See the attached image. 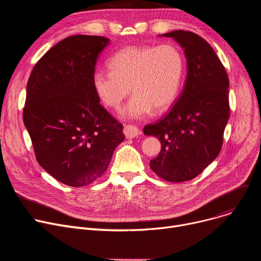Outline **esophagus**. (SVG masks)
I'll return each mask as SVG.
<instances>
[{
	"label": "esophagus",
	"mask_w": 261,
	"mask_h": 261,
	"mask_svg": "<svg viewBox=\"0 0 261 261\" xmlns=\"http://www.w3.org/2000/svg\"><path fill=\"white\" fill-rule=\"evenodd\" d=\"M123 133H125L127 139H134L141 134V131L135 126H125V128H123Z\"/></svg>",
	"instance_id": "34e87169"
}]
</instances>
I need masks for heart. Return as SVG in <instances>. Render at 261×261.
I'll return each mask as SVG.
<instances>
[{"label":"heart","instance_id":"obj_1","mask_svg":"<svg viewBox=\"0 0 261 261\" xmlns=\"http://www.w3.org/2000/svg\"><path fill=\"white\" fill-rule=\"evenodd\" d=\"M111 71L97 70L92 76L93 89L109 108L118 109L132 92L130 101L119 113L125 119H143L153 109L162 112L176 98L184 62L174 45H130L116 51L109 60Z\"/></svg>","mask_w":261,"mask_h":261}]
</instances>
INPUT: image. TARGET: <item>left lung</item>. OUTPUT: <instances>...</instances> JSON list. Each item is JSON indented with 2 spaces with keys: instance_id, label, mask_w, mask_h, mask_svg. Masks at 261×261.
I'll use <instances>...</instances> for the list:
<instances>
[{
  "instance_id": "left-lung-1",
  "label": "left lung",
  "mask_w": 261,
  "mask_h": 261,
  "mask_svg": "<svg viewBox=\"0 0 261 261\" xmlns=\"http://www.w3.org/2000/svg\"><path fill=\"white\" fill-rule=\"evenodd\" d=\"M159 37L172 38L183 48L187 75L169 113L144 128L146 135L156 136L162 144L150 167L164 180L185 182L200 174L220 152L229 117V82L217 54L200 36L173 31Z\"/></svg>"
}]
</instances>
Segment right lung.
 <instances>
[{
  "label": "right lung",
  "instance_id": "add662e5",
  "mask_svg": "<svg viewBox=\"0 0 261 261\" xmlns=\"http://www.w3.org/2000/svg\"><path fill=\"white\" fill-rule=\"evenodd\" d=\"M109 44L100 36L67 37L37 62L27 82L23 120L37 161L68 186L98 180L125 140L121 123L101 107L92 85Z\"/></svg>",
  "mask_w": 261,
  "mask_h": 261
}]
</instances>
